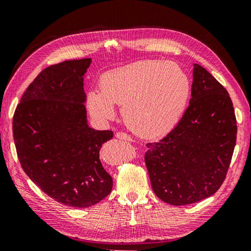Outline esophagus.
<instances>
[{
	"mask_svg": "<svg viewBox=\"0 0 251 251\" xmlns=\"http://www.w3.org/2000/svg\"><path fill=\"white\" fill-rule=\"evenodd\" d=\"M115 137L118 138V139H121V140H127V141L131 140L130 136H128L126 133H123V131H118V133H116Z\"/></svg>",
	"mask_w": 251,
	"mask_h": 251,
	"instance_id": "1",
	"label": "esophagus"
}]
</instances>
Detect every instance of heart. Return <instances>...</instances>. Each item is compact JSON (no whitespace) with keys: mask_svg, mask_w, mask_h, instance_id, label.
Wrapping results in <instances>:
<instances>
[{"mask_svg":"<svg viewBox=\"0 0 251 251\" xmlns=\"http://www.w3.org/2000/svg\"><path fill=\"white\" fill-rule=\"evenodd\" d=\"M100 89L86 93V107L100 121L123 105L128 128L141 138L169 133L183 115L191 92L185 71L172 61L141 60L104 72Z\"/></svg>","mask_w":251,"mask_h":251,"instance_id":"1","label":"heart"}]
</instances>
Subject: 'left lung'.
I'll return each mask as SVG.
<instances>
[{
	"label": "left lung",
	"instance_id": "obj_1",
	"mask_svg": "<svg viewBox=\"0 0 251 251\" xmlns=\"http://www.w3.org/2000/svg\"><path fill=\"white\" fill-rule=\"evenodd\" d=\"M189 106L165 138L148 144L145 162L154 194L188 205L221 188L233 157L237 123L233 102L220 82L193 65Z\"/></svg>",
	"mask_w": 251,
	"mask_h": 251
}]
</instances>
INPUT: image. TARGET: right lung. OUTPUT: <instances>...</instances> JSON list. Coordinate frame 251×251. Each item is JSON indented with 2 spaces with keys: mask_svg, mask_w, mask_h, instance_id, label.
<instances>
[{
  "mask_svg": "<svg viewBox=\"0 0 251 251\" xmlns=\"http://www.w3.org/2000/svg\"><path fill=\"white\" fill-rule=\"evenodd\" d=\"M92 59L68 60L40 72L23 94L13 117L21 166L54 201L89 207L111 193L112 176L100 150L112 130L91 128L84 82Z\"/></svg>",
  "mask_w": 251,
  "mask_h": 251,
  "instance_id": "right-lung-1",
  "label": "right lung"
}]
</instances>
